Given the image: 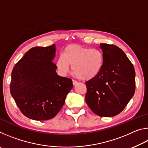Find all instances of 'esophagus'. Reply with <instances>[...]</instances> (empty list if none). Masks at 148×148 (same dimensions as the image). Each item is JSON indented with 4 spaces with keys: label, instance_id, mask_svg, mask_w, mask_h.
<instances>
[{
    "label": "esophagus",
    "instance_id": "obj_1",
    "mask_svg": "<svg viewBox=\"0 0 148 148\" xmlns=\"http://www.w3.org/2000/svg\"><path fill=\"white\" fill-rule=\"evenodd\" d=\"M72 84H73L74 86H76L77 84H78V82H76V80H72Z\"/></svg>",
    "mask_w": 148,
    "mask_h": 148
}]
</instances>
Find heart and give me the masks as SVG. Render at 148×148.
Returning <instances> with one entry per match:
<instances>
[{"mask_svg":"<svg viewBox=\"0 0 148 148\" xmlns=\"http://www.w3.org/2000/svg\"><path fill=\"white\" fill-rule=\"evenodd\" d=\"M104 64V56L99 49L90 48L80 45L66 46L62 56L56 62L57 72L62 76L70 71V65L75 76L82 80H90L96 77L101 71Z\"/></svg>","mask_w":148,"mask_h":148,"instance_id":"obj_1","label":"heart"}]
</instances>
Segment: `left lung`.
<instances>
[{
    "label": "left lung",
    "mask_w": 148,
    "mask_h": 148,
    "mask_svg": "<svg viewBox=\"0 0 148 148\" xmlns=\"http://www.w3.org/2000/svg\"><path fill=\"white\" fill-rule=\"evenodd\" d=\"M104 64L97 76L87 81L86 101L97 116L113 117L124 110L135 91V71L123 50L100 44Z\"/></svg>",
    "instance_id": "1"
}]
</instances>
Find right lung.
Instances as JSON below:
<instances>
[{
	"mask_svg": "<svg viewBox=\"0 0 148 148\" xmlns=\"http://www.w3.org/2000/svg\"><path fill=\"white\" fill-rule=\"evenodd\" d=\"M56 45L34 47L15 65L12 72L10 92L20 111L29 119L53 118L73 87L71 79L56 72L52 61Z\"/></svg>",
	"mask_w": 148,
	"mask_h": 148,
	"instance_id": "obj_1",
	"label": "right lung"
}]
</instances>
